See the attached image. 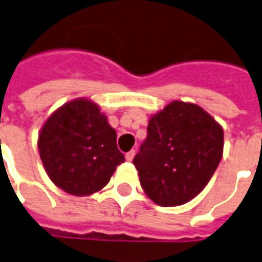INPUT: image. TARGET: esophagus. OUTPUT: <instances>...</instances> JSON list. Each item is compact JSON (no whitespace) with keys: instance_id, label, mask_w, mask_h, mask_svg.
Listing matches in <instances>:
<instances>
[{"instance_id":"1","label":"esophagus","mask_w":262,"mask_h":262,"mask_svg":"<svg viewBox=\"0 0 262 262\" xmlns=\"http://www.w3.org/2000/svg\"><path fill=\"white\" fill-rule=\"evenodd\" d=\"M134 156H135V150H129V152L125 155V159H127V161H133Z\"/></svg>"}]
</instances>
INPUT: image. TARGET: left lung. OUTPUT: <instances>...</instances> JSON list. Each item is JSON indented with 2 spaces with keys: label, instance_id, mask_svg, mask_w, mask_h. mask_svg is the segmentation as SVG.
Listing matches in <instances>:
<instances>
[{
  "label": "left lung",
  "instance_id": "1",
  "mask_svg": "<svg viewBox=\"0 0 262 262\" xmlns=\"http://www.w3.org/2000/svg\"><path fill=\"white\" fill-rule=\"evenodd\" d=\"M224 131L199 105L172 101L147 124L134 157L141 186L163 207L188 203L211 180L222 159Z\"/></svg>",
  "mask_w": 262,
  "mask_h": 262
}]
</instances>
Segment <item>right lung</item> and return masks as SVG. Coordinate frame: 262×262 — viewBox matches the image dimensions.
I'll list each match as a JSON object with an SVG mask.
<instances>
[{"label": "right lung", "mask_w": 262, "mask_h": 262, "mask_svg": "<svg viewBox=\"0 0 262 262\" xmlns=\"http://www.w3.org/2000/svg\"><path fill=\"white\" fill-rule=\"evenodd\" d=\"M117 134L99 106L78 98L60 106L38 134V153L58 188L74 196H90L107 185L124 163Z\"/></svg>", "instance_id": "right-lung-1"}]
</instances>
